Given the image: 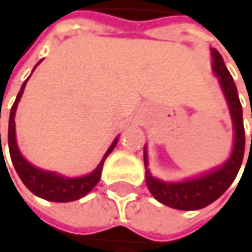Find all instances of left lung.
<instances>
[{"mask_svg": "<svg viewBox=\"0 0 252 252\" xmlns=\"http://www.w3.org/2000/svg\"><path fill=\"white\" fill-rule=\"evenodd\" d=\"M212 69L219 80L222 94L225 96L228 110L233 122V150L230 157L220 164L204 174L190 177L183 181H164L156 178L148 168V151L143 148V163H145V180L151 195L161 204L178 209V210H199L204 209L213 201H216L234 181L245 154V128L242 105L239 101L236 84L230 75L227 66L222 60V56L212 48ZM252 118V109H251ZM252 147V137H251ZM248 164V163H247Z\"/></svg>", "mask_w": 252, "mask_h": 252, "instance_id": "left-lung-1", "label": "left lung"}]
</instances>
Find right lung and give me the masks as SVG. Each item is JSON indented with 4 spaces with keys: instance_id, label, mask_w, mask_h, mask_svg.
<instances>
[{
    "instance_id": "1",
    "label": "right lung",
    "mask_w": 252,
    "mask_h": 252,
    "mask_svg": "<svg viewBox=\"0 0 252 252\" xmlns=\"http://www.w3.org/2000/svg\"><path fill=\"white\" fill-rule=\"evenodd\" d=\"M36 66H34V69H36ZM27 81H28V78L24 81L22 88H21V91H19V94L16 96V101L12 105L10 118H8V151H10V158H12L13 166H15L19 178L22 180V183L27 186V189L30 192H33L39 198H43L46 201H53V202H69V201L80 199L84 195H88L98 185V181L101 178V171H102L104 160L107 158V156L115 150L119 137H116L112 142V145L109 147V150L105 151V154H104L102 160L99 161V164L88 175L66 177V175H60V174L53 172V171H45L42 168L34 166V164H32L21 154L18 142H16V127H15V115H16V109H18V102H19V99H21V96L24 94Z\"/></svg>"
}]
</instances>
